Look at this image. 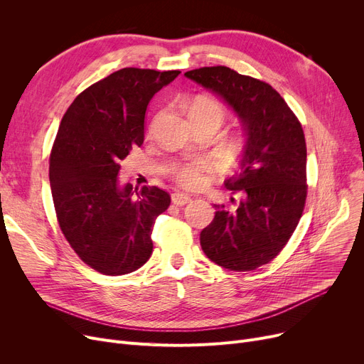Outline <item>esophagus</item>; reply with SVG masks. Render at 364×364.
Wrapping results in <instances>:
<instances>
[{"instance_id": "34e87169", "label": "esophagus", "mask_w": 364, "mask_h": 364, "mask_svg": "<svg viewBox=\"0 0 364 364\" xmlns=\"http://www.w3.org/2000/svg\"><path fill=\"white\" fill-rule=\"evenodd\" d=\"M171 200H172V203H174L176 206H184L186 203H188L190 200H192V198H190V196L186 195V193L177 192V193H172V195H171Z\"/></svg>"}]
</instances>
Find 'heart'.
Returning <instances> with one entry per match:
<instances>
[{
  "mask_svg": "<svg viewBox=\"0 0 364 364\" xmlns=\"http://www.w3.org/2000/svg\"><path fill=\"white\" fill-rule=\"evenodd\" d=\"M188 117L193 122L196 121H211L217 125L221 124L224 118L223 106L209 97H196L188 106ZM208 161L203 158L186 161L176 164L171 168L176 180L184 187H196L203 180V172L208 169Z\"/></svg>",
  "mask_w": 364,
  "mask_h": 364,
  "instance_id": "obj_1",
  "label": "heart"
}]
</instances>
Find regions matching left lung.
Masks as SVG:
<instances>
[{
    "instance_id": "1",
    "label": "left lung",
    "mask_w": 364,
    "mask_h": 364,
    "mask_svg": "<svg viewBox=\"0 0 364 364\" xmlns=\"http://www.w3.org/2000/svg\"><path fill=\"white\" fill-rule=\"evenodd\" d=\"M184 76L233 109L245 137L239 168L224 181L240 199L232 198L233 209L214 205L215 217L200 232L202 251L227 270H255L279 255L304 211L307 147L302 127L282 95L259 80L225 66Z\"/></svg>"
}]
</instances>
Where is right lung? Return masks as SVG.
<instances>
[{
  "instance_id": "1",
  "label": "right lung",
  "mask_w": 364,
  "mask_h": 364,
  "mask_svg": "<svg viewBox=\"0 0 364 364\" xmlns=\"http://www.w3.org/2000/svg\"><path fill=\"white\" fill-rule=\"evenodd\" d=\"M180 70L124 68L92 84L63 114L50 156L57 220L78 257L107 276L139 270L151 255L153 224L171 198L159 187L134 195L118 176L144 141L149 102Z\"/></svg>"
}]
</instances>
